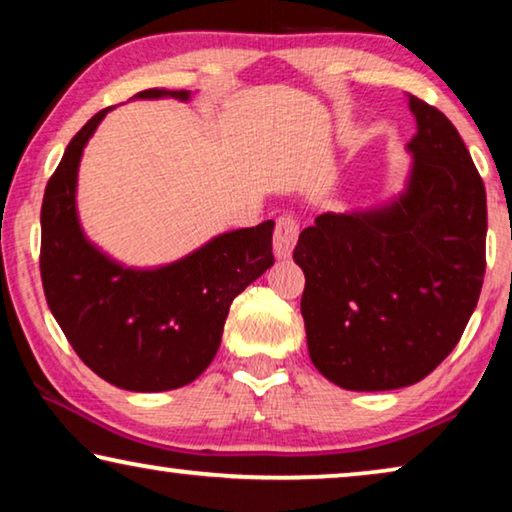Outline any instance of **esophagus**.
<instances>
[{
	"instance_id": "34e87169",
	"label": "esophagus",
	"mask_w": 512,
	"mask_h": 512,
	"mask_svg": "<svg viewBox=\"0 0 512 512\" xmlns=\"http://www.w3.org/2000/svg\"><path fill=\"white\" fill-rule=\"evenodd\" d=\"M296 239H299V225H296V220L289 216L278 218L276 232H273V253H276V257L278 259L292 257Z\"/></svg>"
}]
</instances>
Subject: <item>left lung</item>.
<instances>
[{"label":"left lung","instance_id":"8db88e82","mask_svg":"<svg viewBox=\"0 0 512 512\" xmlns=\"http://www.w3.org/2000/svg\"><path fill=\"white\" fill-rule=\"evenodd\" d=\"M416 135L398 195L322 213L294 262L315 368L347 391H395L453 352L485 276V186L460 133L409 96Z\"/></svg>","mask_w":512,"mask_h":512}]
</instances>
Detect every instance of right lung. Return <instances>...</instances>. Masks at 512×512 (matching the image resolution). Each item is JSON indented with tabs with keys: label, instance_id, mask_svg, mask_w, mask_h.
Returning <instances> with one entry per match:
<instances>
[{
	"label": "right lung",
	"instance_id": "obj_1",
	"mask_svg": "<svg viewBox=\"0 0 512 512\" xmlns=\"http://www.w3.org/2000/svg\"><path fill=\"white\" fill-rule=\"evenodd\" d=\"M186 89H144L133 98H177ZM112 108L94 114L64 151L41 209V278L52 317L98 377L135 393L195 381L223 338L232 301L273 264V220L213 236L158 266H128L89 239L78 213L87 142Z\"/></svg>",
	"mask_w": 512,
	"mask_h": 512
}]
</instances>
